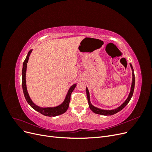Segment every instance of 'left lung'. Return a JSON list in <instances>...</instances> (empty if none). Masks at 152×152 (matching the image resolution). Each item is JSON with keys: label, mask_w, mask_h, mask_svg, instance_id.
<instances>
[{"label": "left lung", "mask_w": 152, "mask_h": 152, "mask_svg": "<svg viewBox=\"0 0 152 152\" xmlns=\"http://www.w3.org/2000/svg\"><path fill=\"white\" fill-rule=\"evenodd\" d=\"M130 66L131 67V69L132 70V84H131V91L130 93L129 94L128 98H127V99L119 107H118L116 109L114 110H102L99 109L98 108H96L95 107H94L93 105H92V104L90 102V97H89V91L87 89V88L86 87V93H87V100H88V103H89V106L90 109L93 111L94 113H97V114H99V115H114L117 113V112H120L121 110H122L128 104V103L129 102V101L131 100L133 93H134V86H135V77H134V70H133V68L131 64H130Z\"/></svg>", "instance_id": "1"}]
</instances>
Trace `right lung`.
Wrapping results in <instances>:
<instances>
[{
  "mask_svg": "<svg viewBox=\"0 0 152 152\" xmlns=\"http://www.w3.org/2000/svg\"><path fill=\"white\" fill-rule=\"evenodd\" d=\"M32 50H30L28 53V55L25 59L23 62V69H22V87H23V93L25 98L26 100V102L30 104L31 108H33L36 111L40 113L41 114L44 115L45 116H49V117H55L57 115H59L63 114L65 113L68 108L69 107V103L70 102V96L71 94L74 90L75 87H76V84H73L70 89L68 90V93L66 94V96L65 98V99L63 102L62 104L56 107H52V108H41L35 104L31 100L29 94L27 92L26 89V66H27V63H28L29 56L30 55V53H31Z\"/></svg>",
  "mask_w": 152,
  "mask_h": 152,
  "instance_id": "right-lung-1",
  "label": "right lung"
}]
</instances>
